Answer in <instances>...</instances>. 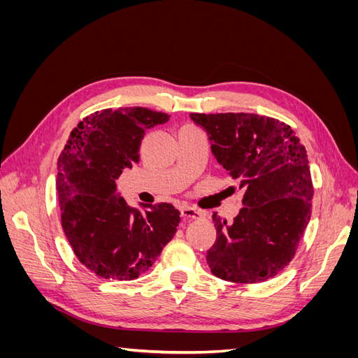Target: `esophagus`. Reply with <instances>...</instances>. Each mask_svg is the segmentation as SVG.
I'll return each instance as SVG.
<instances>
[{
    "label": "esophagus",
    "mask_w": 358,
    "mask_h": 358,
    "mask_svg": "<svg viewBox=\"0 0 358 358\" xmlns=\"http://www.w3.org/2000/svg\"><path fill=\"white\" fill-rule=\"evenodd\" d=\"M180 215L182 218L185 220H201L203 218V213L197 209H192L189 208V206H183V208L180 209Z\"/></svg>",
    "instance_id": "1"
}]
</instances>
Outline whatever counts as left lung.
Here are the masks:
<instances>
[{
  "instance_id": "obj_1",
  "label": "left lung",
  "mask_w": 358,
  "mask_h": 358,
  "mask_svg": "<svg viewBox=\"0 0 358 358\" xmlns=\"http://www.w3.org/2000/svg\"><path fill=\"white\" fill-rule=\"evenodd\" d=\"M189 117L208 133L213 157L243 196V208L233 222L212 216L216 241L206 263L224 280L264 282L294 258L310 220L313 188L306 149L291 127L273 117L254 113Z\"/></svg>"
}]
</instances>
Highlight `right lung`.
I'll return each instance as SVG.
<instances>
[{
	"mask_svg": "<svg viewBox=\"0 0 358 358\" xmlns=\"http://www.w3.org/2000/svg\"><path fill=\"white\" fill-rule=\"evenodd\" d=\"M145 107L106 109L76 127L58 159L57 191L64 233L96 276L131 280L148 272L175 236L180 213L170 203L129 206L116 179L138 162L146 129L169 121Z\"/></svg>",
	"mask_w": 358,
	"mask_h": 358,
	"instance_id": "right-lung-1",
	"label": "right lung"
}]
</instances>
